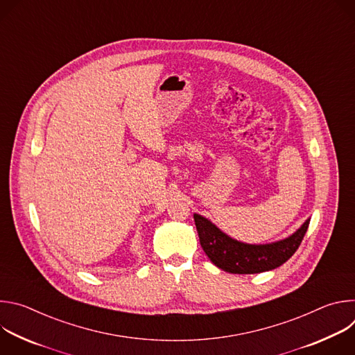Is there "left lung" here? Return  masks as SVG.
<instances>
[{"label":"left lung","mask_w":355,"mask_h":355,"mask_svg":"<svg viewBox=\"0 0 355 355\" xmlns=\"http://www.w3.org/2000/svg\"><path fill=\"white\" fill-rule=\"evenodd\" d=\"M202 248L209 260L230 274H259L275 270L286 263L297 250L311 219H306L291 236L266 244L239 241L222 232L209 219L193 214Z\"/></svg>","instance_id":"obj_1"}]
</instances>
